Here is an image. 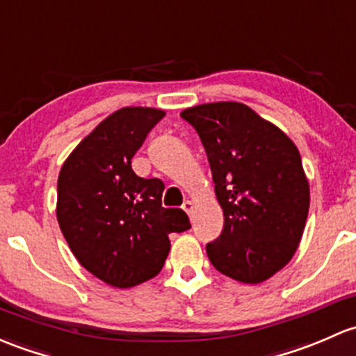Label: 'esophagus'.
I'll return each mask as SVG.
<instances>
[{
  "mask_svg": "<svg viewBox=\"0 0 356 356\" xmlns=\"http://www.w3.org/2000/svg\"><path fill=\"white\" fill-rule=\"evenodd\" d=\"M182 209H184V211L188 213L189 216H193V213H194V203H193V201H184V204H182Z\"/></svg>",
  "mask_w": 356,
  "mask_h": 356,
  "instance_id": "1",
  "label": "esophagus"
}]
</instances>
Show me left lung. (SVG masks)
Here are the masks:
<instances>
[{
    "mask_svg": "<svg viewBox=\"0 0 356 356\" xmlns=\"http://www.w3.org/2000/svg\"><path fill=\"white\" fill-rule=\"evenodd\" d=\"M197 131L223 209V232L207 245L211 264L237 282H266L290 263L309 215L310 188L293 141L241 102L181 112Z\"/></svg>",
    "mask_w": 356,
    "mask_h": 356,
    "instance_id": "obj_1",
    "label": "left lung"
}]
</instances>
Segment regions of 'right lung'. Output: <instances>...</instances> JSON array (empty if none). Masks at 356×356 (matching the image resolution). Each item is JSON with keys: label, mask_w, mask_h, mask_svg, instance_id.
Here are the masks:
<instances>
[{"label": "right lung", "mask_w": 356, "mask_h": 356, "mask_svg": "<svg viewBox=\"0 0 356 356\" xmlns=\"http://www.w3.org/2000/svg\"><path fill=\"white\" fill-rule=\"evenodd\" d=\"M163 115L153 107L112 112L59 170V228L78 263L111 286L131 288L159 275L170 250L168 234L191 228L182 209L162 207L163 182L131 168Z\"/></svg>", "instance_id": "1"}]
</instances>
